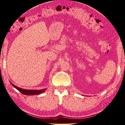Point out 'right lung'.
<instances>
[{
  "label": "right lung",
  "mask_w": 125,
  "mask_h": 125,
  "mask_svg": "<svg viewBox=\"0 0 125 125\" xmlns=\"http://www.w3.org/2000/svg\"><path fill=\"white\" fill-rule=\"evenodd\" d=\"M10 83L12 84V86L14 87L17 90H18L20 92H21L22 94H24L25 95H35V94H42L44 92L46 89H43V90H24V89L15 86L14 84H13L12 83L10 82Z\"/></svg>",
  "instance_id": "obj_1"
}]
</instances>
